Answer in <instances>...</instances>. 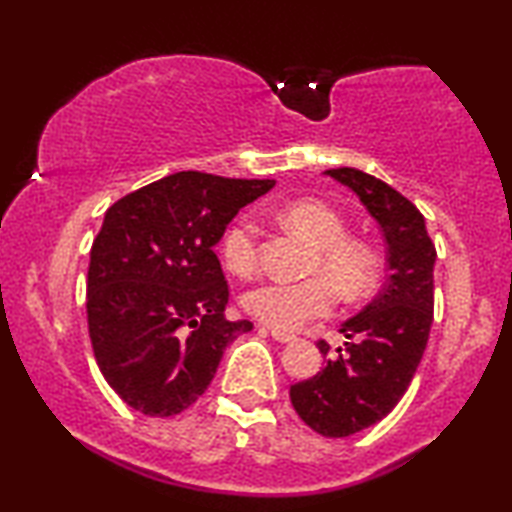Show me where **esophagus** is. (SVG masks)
<instances>
[{"label": "esophagus", "instance_id": "34e87169", "mask_svg": "<svg viewBox=\"0 0 512 512\" xmlns=\"http://www.w3.org/2000/svg\"><path fill=\"white\" fill-rule=\"evenodd\" d=\"M268 331H270V335H272V340L282 342V345H286V342H293V340H296V335L284 333V331H277V328H268Z\"/></svg>", "mask_w": 512, "mask_h": 512}]
</instances>
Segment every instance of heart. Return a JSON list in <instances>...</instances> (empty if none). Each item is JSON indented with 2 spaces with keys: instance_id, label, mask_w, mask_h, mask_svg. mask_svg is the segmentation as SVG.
Listing matches in <instances>:
<instances>
[{
  "instance_id": "obj_1",
  "label": "heart",
  "mask_w": 512,
  "mask_h": 512,
  "mask_svg": "<svg viewBox=\"0 0 512 512\" xmlns=\"http://www.w3.org/2000/svg\"><path fill=\"white\" fill-rule=\"evenodd\" d=\"M284 228L303 235L314 247L307 272L319 275L303 282H261L244 293L242 305L251 317L277 331H298L307 321L331 314L335 298L359 300L375 286L377 261L366 242L347 237L342 216L324 202L296 200L275 209ZM223 263L235 275H251L258 261V228L240 216L221 240Z\"/></svg>"
}]
</instances>
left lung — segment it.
Instances as JSON below:
<instances>
[{"label": "left lung", "mask_w": 512, "mask_h": 512, "mask_svg": "<svg viewBox=\"0 0 512 512\" xmlns=\"http://www.w3.org/2000/svg\"><path fill=\"white\" fill-rule=\"evenodd\" d=\"M324 174L356 193L387 242V279L342 324L345 347L331 352L319 340L326 366L289 391L293 408L312 431L347 438L387 417L410 387L433 324L436 247L422 212L389 184L356 167Z\"/></svg>", "instance_id": "left-lung-1"}]
</instances>
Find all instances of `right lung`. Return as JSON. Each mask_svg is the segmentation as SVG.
<instances>
[{
	"mask_svg": "<svg viewBox=\"0 0 512 512\" xmlns=\"http://www.w3.org/2000/svg\"><path fill=\"white\" fill-rule=\"evenodd\" d=\"M270 179L177 172L114 202L90 249L88 331L109 387L132 410L172 417L205 394L226 347L254 324L228 321L214 247Z\"/></svg>",
	"mask_w": 512,
	"mask_h": 512,
	"instance_id": "right-lung-1",
	"label": "right lung"
}]
</instances>
